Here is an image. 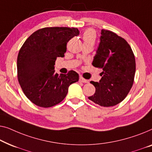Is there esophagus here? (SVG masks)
I'll return each instance as SVG.
<instances>
[{
	"mask_svg": "<svg viewBox=\"0 0 152 152\" xmlns=\"http://www.w3.org/2000/svg\"><path fill=\"white\" fill-rule=\"evenodd\" d=\"M79 81H80V82H81V83H89L88 80H86V79L83 78V77H80V78H79Z\"/></svg>",
	"mask_w": 152,
	"mask_h": 152,
	"instance_id": "obj_1",
	"label": "esophagus"
}]
</instances>
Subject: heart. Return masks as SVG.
<instances>
[{"label": "heart", "instance_id": "obj_1", "mask_svg": "<svg viewBox=\"0 0 152 152\" xmlns=\"http://www.w3.org/2000/svg\"><path fill=\"white\" fill-rule=\"evenodd\" d=\"M84 42H91L94 43L96 40V34L93 29H87L85 31L83 36Z\"/></svg>", "mask_w": 152, "mask_h": 152}]
</instances>
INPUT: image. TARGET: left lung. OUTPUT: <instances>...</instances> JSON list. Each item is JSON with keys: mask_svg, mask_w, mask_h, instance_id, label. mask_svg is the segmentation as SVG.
<instances>
[{"mask_svg": "<svg viewBox=\"0 0 152 152\" xmlns=\"http://www.w3.org/2000/svg\"><path fill=\"white\" fill-rule=\"evenodd\" d=\"M100 43L92 65L101 68L99 82L91 81L95 94L88 98L102 107H112L123 101L133 85L136 61L129 45L111 31L102 29Z\"/></svg>", "mask_w": 152, "mask_h": 152, "instance_id": "obj_1", "label": "left lung"}]
</instances>
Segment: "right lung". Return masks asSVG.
<instances>
[{
	"label": "right lung",
	"mask_w": 152,
	"mask_h": 152,
	"mask_svg": "<svg viewBox=\"0 0 152 152\" xmlns=\"http://www.w3.org/2000/svg\"><path fill=\"white\" fill-rule=\"evenodd\" d=\"M77 28L45 27L25 40L17 58L19 84L27 98L36 105L50 107L65 98L68 88L78 81L76 72L55 73L57 57H64L67 42L79 35Z\"/></svg>",
	"instance_id": "right-lung-1"
}]
</instances>
